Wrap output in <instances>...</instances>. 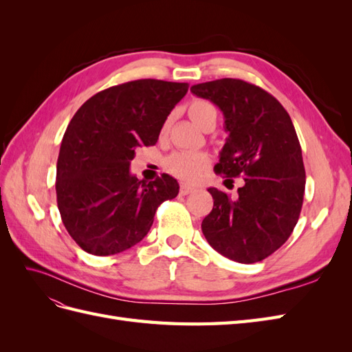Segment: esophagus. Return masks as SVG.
<instances>
[{"mask_svg": "<svg viewBox=\"0 0 352 352\" xmlns=\"http://www.w3.org/2000/svg\"><path fill=\"white\" fill-rule=\"evenodd\" d=\"M194 190H195V188H194V186H190V185H188V184H182V185H180V194H182V195L192 194Z\"/></svg>", "mask_w": 352, "mask_h": 352, "instance_id": "34e87169", "label": "esophagus"}]
</instances>
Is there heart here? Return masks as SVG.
Returning a JSON list of instances; mask_svg holds the SVG:
<instances>
[{
	"mask_svg": "<svg viewBox=\"0 0 352 352\" xmlns=\"http://www.w3.org/2000/svg\"><path fill=\"white\" fill-rule=\"evenodd\" d=\"M188 116L202 131H207L211 124L217 122V110L214 105L206 100H195L188 105ZM167 129V123L162 132ZM210 164V157L206 153L179 151L166 160V167L172 175L184 180L197 179Z\"/></svg>",
	"mask_w": 352,
	"mask_h": 352,
	"instance_id": "1",
	"label": "heart"
}]
</instances>
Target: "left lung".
<instances>
[{
  "instance_id": "obj_1",
  "label": "left lung",
  "mask_w": 352,
  "mask_h": 352,
  "mask_svg": "<svg viewBox=\"0 0 352 352\" xmlns=\"http://www.w3.org/2000/svg\"><path fill=\"white\" fill-rule=\"evenodd\" d=\"M190 92L225 116L229 138L216 173L245 182L238 198L208 188L214 206L202 220V233L233 261H261L291 236L302 207L305 170L291 117L273 95L241 79L198 83Z\"/></svg>"
}]
</instances>
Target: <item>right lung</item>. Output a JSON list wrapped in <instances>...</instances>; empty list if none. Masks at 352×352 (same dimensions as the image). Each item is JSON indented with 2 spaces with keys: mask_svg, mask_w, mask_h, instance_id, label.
Wrapping results in <instances>:
<instances>
[{
  "mask_svg": "<svg viewBox=\"0 0 352 352\" xmlns=\"http://www.w3.org/2000/svg\"><path fill=\"white\" fill-rule=\"evenodd\" d=\"M188 83L140 79L95 94L73 116L57 160V206L79 247L113 255L141 242L179 184L163 173L151 182L131 173L138 146L155 145Z\"/></svg>",
  "mask_w": 352,
  "mask_h": 352,
  "instance_id": "add662e5",
  "label": "right lung"
}]
</instances>
